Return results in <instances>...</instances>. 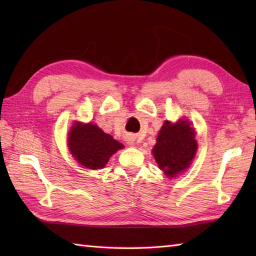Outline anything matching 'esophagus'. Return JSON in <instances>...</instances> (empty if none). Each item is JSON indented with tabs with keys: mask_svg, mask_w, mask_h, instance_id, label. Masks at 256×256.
Instances as JSON below:
<instances>
[{
	"mask_svg": "<svg viewBox=\"0 0 256 256\" xmlns=\"http://www.w3.org/2000/svg\"><path fill=\"white\" fill-rule=\"evenodd\" d=\"M126 142H128V144H133V143H134V140H133L132 136H128V140H126Z\"/></svg>",
	"mask_w": 256,
	"mask_h": 256,
	"instance_id": "esophagus-1",
	"label": "esophagus"
}]
</instances>
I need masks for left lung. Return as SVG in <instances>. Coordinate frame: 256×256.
<instances>
[{
    "mask_svg": "<svg viewBox=\"0 0 256 256\" xmlns=\"http://www.w3.org/2000/svg\"><path fill=\"white\" fill-rule=\"evenodd\" d=\"M197 148L194 128L187 120L174 124L166 121L157 136L153 154L160 170L168 177H174L188 168Z\"/></svg>",
    "mask_w": 256,
    "mask_h": 256,
    "instance_id": "1",
    "label": "left lung"
}]
</instances>
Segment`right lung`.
<instances>
[{
	"label": "right lung",
	"mask_w": 256,
	"mask_h": 256,
	"mask_svg": "<svg viewBox=\"0 0 256 256\" xmlns=\"http://www.w3.org/2000/svg\"><path fill=\"white\" fill-rule=\"evenodd\" d=\"M68 146L72 156L90 170L106 166L111 155L123 145L94 124H74L69 132Z\"/></svg>",
	"instance_id": "1"
}]
</instances>
